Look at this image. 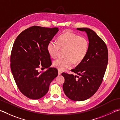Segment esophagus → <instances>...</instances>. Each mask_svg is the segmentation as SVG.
<instances>
[{
    "label": "esophagus",
    "instance_id": "1",
    "mask_svg": "<svg viewBox=\"0 0 120 120\" xmlns=\"http://www.w3.org/2000/svg\"><path fill=\"white\" fill-rule=\"evenodd\" d=\"M62 73V71L60 70H58V75H61Z\"/></svg>",
    "mask_w": 120,
    "mask_h": 120
}]
</instances>
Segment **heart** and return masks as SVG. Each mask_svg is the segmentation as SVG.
I'll use <instances>...</instances> for the list:
<instances>
[{"label":"heart","mask_w":120,"mask_h":120,"mask_svg":"<svg viewBox=\"0 0 120 120\" xmlns=\"http://www.w3.org/2000/svg\"><path fill=\"white\" fill-rule=\"evenodd\" d=\"M89 41L86 37L72 32H66L58 38L57 42L51 40L47 47L48 53L52 58L58 56L60 49H65L64 58H58L53 62L56 68L64 70L72 67L73 61L79 63L86 57L89 50Z\"/></svg>","instance_id":"b5f03b06"}]
</instances>
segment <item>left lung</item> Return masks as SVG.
Here are the masks:
<instances>
[{
	"label": "left lung",
	"instance_id": "8db88e82",
	"mask_svg": "<svg viewBox=\"0 0 120 120\" xmlns=\"http://www.w3.org/2000/svg\"><path fill=\"white\" fill-rule=\"evenodd\" d=\"M88 36L89 46L86 57L71 71L75 75L63 72L64 78L63 90L73 101H81L95 94L103 81L108 63V51L103 40L89 28H78Z\"/></svg>",
	"mask_w": 120,
	"mask_h": 120
}]
</instances>
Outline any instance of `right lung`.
Returning a JSON list of instances; mask_svg holds the SVG:
<instances>
[{"mask_svg":"<svg viewBox=\"0 0 120 120\" xmlns=\"http://www.w3.org/2000/svg\"><path fill=\"white\" fill-rule=\"evenodd\" d=\"M58 28L32 26L21 32L15 40L10 56V68L19 90L31 99L46 94L58 70L52 64L48 53V43L58 32ZM40 66L47 70L39 73Z\"/></svg>","mask_w":120,"mask_h":120,"instance_id":"right-lung-1","label":"right lung"}]
</instances>
